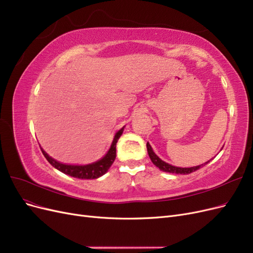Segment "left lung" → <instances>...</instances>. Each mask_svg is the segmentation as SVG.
I'll list each match as a JSON object with an SVG mask.
<instances>
[{
  "instance_id": "obj_1",
  "label": "left lung",
  "mask_w": 253,
  "mask_h": 253,
  "mask_svg": "<svg viewBox=\"0 0 253 253\" xmlns=\"http://www.w3.org/2000/svg\"><path fill=\"white\" fill-rule=\"evenodd\" d=\"M147 149H148V153H149V156L152 160V163L154 164L157 168H159L160 170L164 171V172H168V173H175V174H190L192 173L196 170L200 169V168H202L203 166L207 165L209 162H207L206 164L204 165H201V166H197V167H191V168H179V167H174L170 164H167L166 162H164V160L160 159L155 153L154 151H153L152 147L150 145L149 142H147Z\"/></svg>"
}]
</instances>
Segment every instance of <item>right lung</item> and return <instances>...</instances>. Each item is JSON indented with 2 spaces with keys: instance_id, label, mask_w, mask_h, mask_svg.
Returning <instances> with one entry per match:
<instances>
[{
  "instance_id": "1",
  "label": "right lung",
  "mask_w": 253,
  "mask_h": 253,
  "mask_svg": "<svg viewBox=\"0 0 253 253\" xmlns=\"http://www.w3.org/2000/svg\"><path fill=\"white\" fill-rule=\"evenodd\" d=\"M125 126L120 128L119 131L115 135L112 145L110 150L106 153L105 156L102 157L100 160H98L96 163L85 165V166H73V165H65L61 164L53 158L49 157L46 152L43 149H41L43 155L45 158L47 159V162L53 167L56 168L57 170L61 171L64 174H67L70 176L76 178H81V179H95L100 177L103 174L109 171L110 167L113 165L115 158H116V143L119 139V137L124 133Z\"/></svg>"
}]
</instances>
